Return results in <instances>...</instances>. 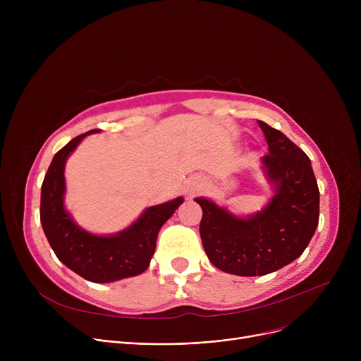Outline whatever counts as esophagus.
Masks as SVG:
<instances>
[{
	"label": "esophagus",
	"instance_id": "34e87169",
	"mask_svg": "<svg viewBox=\"0 0 361 361\" xmlns=\"http://www.w3.org/2000/svg\"><path fill=\"white\" fill-rule=\"evenodd\" d=\"M200 190V185L199 184H196V183H192L190 185L187 187V195H190V196H193L196 192H199Z\"/></svg>",
	"mask_w": 361,
	"mask_h": 361
}]
</instances>
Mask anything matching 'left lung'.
Instances as JSON below:
<instances>
[{
	"label": "left lung",
	"mask_w": 361,
	"mask_h": 361,
	"mask_svg": "<svg viewBox=\"0 0 361 361\" xmlns=\"http://www.w3.org/2000/svg\"><path fill=\"white\" fill-rule=\"evenodd\" d=\"M269 154L262 169L274 196L249 216H238L211 199L196 197L203 211V249L222 272L262 276L302 255L319 224V188L309 157L283 133L257 121Z\"/></svg>",
	"instance_id": "obj_1"
}]
</instances>
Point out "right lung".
<instances>
[{
	"instance_id": "right-lung-1",
	"label": "right lung",
	"mask_w": 361,
	"mask_h": 361,
	"mask_svg": "<svg viewBox=\"0 0 361 361\" xmlns=\"http://www.w3.org/2000/svg\"><path fill=\"white\" fill-rule=\"evenodd\" d=\"M74 137L56 152L41 188V224L55 256L68 269L90 282H114L143 274L157 249L161 226L173 216L184 199L146 207L127 228L109 235H98L74 222L64 206V168L68 157L89 135Z\"/></svg>"
}]
</instances>
